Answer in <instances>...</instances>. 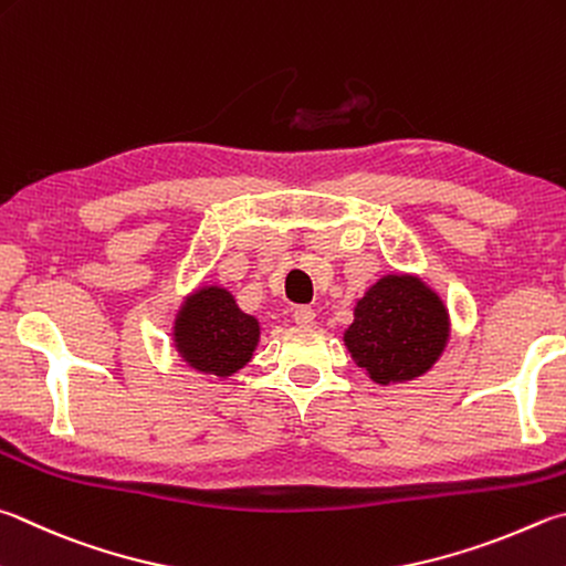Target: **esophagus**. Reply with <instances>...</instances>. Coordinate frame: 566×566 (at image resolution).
<instances>
[{"mask_svg":"<svg viewBox=\"0 0 566 566\" xmlns=\"http://www.w3.org/2000/svg\"><path fill=\"white\" fill-rule=\"evenodd\" d=\"M294 322L300 324V326H314L316 312L312 310V306H296V310H294Z\"/></svg>","mask_w":566,"mask_h":566,"instance_id":"esophagus-1","label":"esophagus"}]
</instances>
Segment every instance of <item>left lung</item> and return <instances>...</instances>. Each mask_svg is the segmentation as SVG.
I'll use <instances>...</instances> for the list:
<instances>
[{
    "instance_id": "1",
    "label": "left lung",
    "mask_w": 566,
    "mask_h": 566,
    "mask_svg": "<svg viewBox=\"0 0 566 566\" xmlns=\"http://www.w3.org/2000/svg\"><path fill=\"white\" fill-rule=\"evenodd\" d=\"M450 338L448 306L416 274L390 272L356 300L344 346L374 384H406L428 374Z\"/></svg>"
}]
</instances>
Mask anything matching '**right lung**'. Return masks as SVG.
Segmentation results:
<instances>
[{"label":"right lung","instance_id":"1","mask_svg":"<svg viewBox=\"0 0 566 566\" xmlns=\"http://www.w3.org/2000/svg\"><path fill=\"white\" fill-rule=\"evenodd\" d=\"M260 322L242 312L228 286L202 284L185 296L172 322V346L192 371L230 378L260 344Z\"/></svg>","mask_w":566,"mask_h":566}]
</instances>
